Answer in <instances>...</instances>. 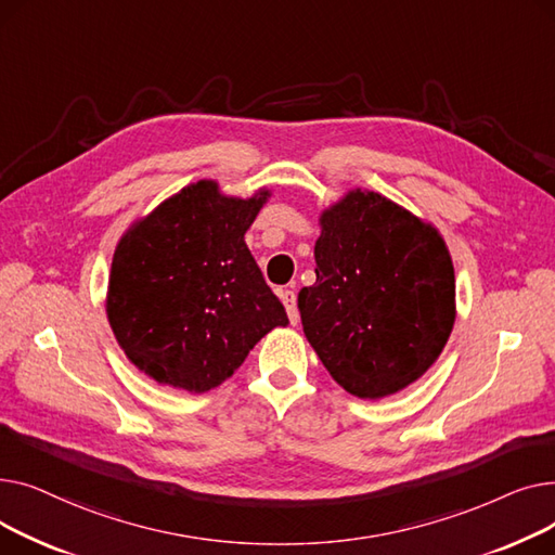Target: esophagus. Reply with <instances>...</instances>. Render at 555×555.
I'll return each mask as SVG.
<instances>
[{"label":"esophagus","mask_w":555,"mask_h":555,"mask_svg":"<svg viewBox=\"0 0 555 555\" xmlns=\"http://www.w3.org/2000/svg\"><path fill=\"white\" fill-rule=\"evenodd\" d=\"M283 306H285V312L289 317V322L297 324L299 322V310H297V295L293 293V289H281L279 293Z\"/></svg>","instance_id":"esophagus-1"}]
</instances>
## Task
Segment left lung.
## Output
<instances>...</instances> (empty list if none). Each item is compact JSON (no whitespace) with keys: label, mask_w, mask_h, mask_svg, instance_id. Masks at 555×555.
Segmentation results:
<instances>
[{"label":"left lung","mask_w":555,"mask_h":555,"mask_svg":"<svg viewBox=\"0 0 555 555\" xmlns=\"http://www.w3.org/2000/svg\"><path fill=\"white\" fill-rule=\"evenodd\" d=\"M317 281L299 293L304 333L333 380L387 398L446 348L456 319L450 249L431 222L353 189L319 216Z\"/></svg>","instance_id":"8db88e82"}]
</instances>
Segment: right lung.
Returning a JSON list of instances; mask_svg holds the SVG:
<instances>
[{"label":"right lung","mask_w":555,"mask_h":555,"mask_svg":"<svg viewBox=\"0 0 555 555\" xmlns=\"http://www.w3.org/2000/svg\"><path fill=\"white\" fill-rule=\"evenodd\" d=\"M272 193L184 186L130 224L114 249L105 312L128 360L159 385L204 393L233 375L256 341L287 326L245 231Z\"/></svg>","instance_id":"obj_1"}]
</instances>
